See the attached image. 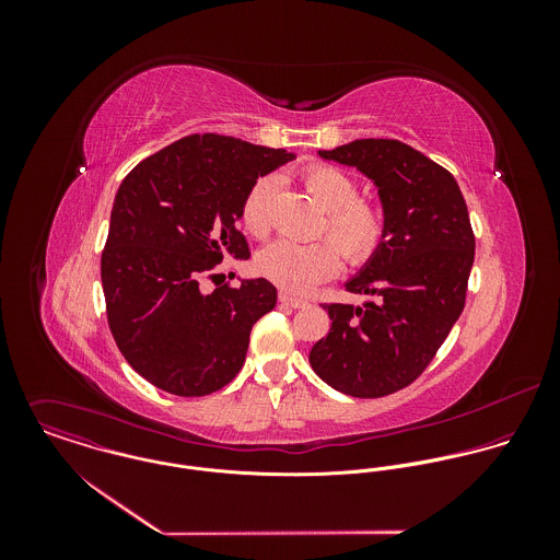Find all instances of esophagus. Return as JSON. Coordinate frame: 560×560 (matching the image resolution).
<instances>
[{
  "label": "esophagus",
  "instance_id": "1",
  "mask_svg": "<svg viewBox=\"0 0 560 560\" xmlns=\"http://www.w3.org/2000/svg\"><path fill=\"white\" fill-rule=\"evenodd\" d=\"M278 302L284 304V306H291V308H306V306H308L306 300L293 298V295H289V293H280V295H278Z\"/></svg>",
  "mask_w": 560,
  "mask_h": 560
}]
</instances>
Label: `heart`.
Wrapping results in <instances>:
<instances>
[{
	"label": "heart",
	"instance_id": "b5f03b06",
	"mask_svg": "<svg viewBox=\"0 0 560 560\" xmlns=\"http://www.w3.org/2000/svg\"><path fill=\"white\" fill-rule=\"evenodd\" d=\"M302 185L325 211L319 235L330 241L293 243L276 241L258 258V271L289 293H308L317 284L334 278L342 258L353 265H366L384 245L388 233L386 211L380 202L360 198L353 176L329 163H311L302 170ZM278 191V176H260L241 202V224L252 237H267L271 231V205Z\"/></svg>",
	"mask_w": 560,
	"mask_h": 560
}]
</instances>
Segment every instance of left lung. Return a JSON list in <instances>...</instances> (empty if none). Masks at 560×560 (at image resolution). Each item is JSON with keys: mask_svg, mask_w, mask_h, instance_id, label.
Instances as JSON below:
<instances>
[{"mask_svg": "<svg viewBox=\"0 0 560 560\" xmlns=\"http://www.w3.org/2000/svg\"><path fill=\"white\" fill-rule=\"evenodd\" d=\"M319 155L355 165L377 185L388 233L345 284L377 302L323 304L331 327L311 366L342 395L386 397L422 375L466 306L477 245L468 207L446 167L399 140H355Z\"/></svg>", "mask_w": 560, "mask_h": 560, "instance_id": "left-lung-1", "label": "left lung"}]
</instances>
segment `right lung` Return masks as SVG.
I'll return each instance as SVG.
<instances>
[{"label": "right lung", "mask_w": 560, "mask_h": 560, "mask_svg": "<svg viewBox=\"0 0 560 560\" xmlns=\"http://www.w3.org/2000/svg\"><path fill=\"white\" fill-rule=\"evenodd\" d=\"M293 160L231 136L194 133L140 161L120 183L101 254L112 336L147 382L205 397L240 373L252 325L276 306L265 280L215 282L224 256L247 258L241 202L258 176Z\"/></svg>", "instance_id": "1"}]
</instances>
